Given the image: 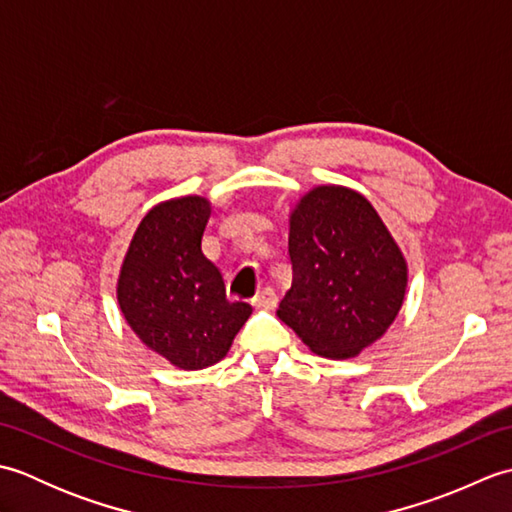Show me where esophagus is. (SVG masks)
Instances as JSON below:
<instances>
[{"label": "esophagus", "mask_w": 512, "mask_h": 512, "mask_svg": "<svg viewBox=\"0 0 512 512\" xmlns=\"http://www.w3.org/2000/svg\"><path fill=\"white\" fill-rule=\"evenodd\" d=\"M253 303L257 308H268V310H273L275 306H277V292L270 288V286H266V288H262L255 295V299H253Z\"/></svg>", "instance_id": "1"}]
</instances>
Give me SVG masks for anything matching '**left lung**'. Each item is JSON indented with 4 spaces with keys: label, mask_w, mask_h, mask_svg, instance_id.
Here are the masks:
<instances>
[{
    "label": "left lung",
    "mask_w": 512,
    "mask_h": 512,
    "mask_svg": "<svg viewBox=\"0 0 512 512\" xmlns=\"http://www.w3.org/2000/svg\"><path fill=\"white\" fill-rule=\"evenodd\" d=\"M292 288L277 317L314 354L352 358L394 323L407 262L376 209L347 187L312 189L290 213Z\"/></svg>",
    "instance_id": "left-lung-1"
}]
</instances>
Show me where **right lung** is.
Segmentation results:
<instances>
[{"mask_svg": "<svg viewBox=\"0 0 512 512\" xmlns=\"http://www.w3.org/2000/svg\"><path fill=\"white\" fill-rule=\"evenodd\" d=\"M211 202L200 195L154 206L138 224L118 277V306L138 339L180 369L222 361L253 308L228 301L202 253Z\"/></svg>", "mask_w": 512, "mask_h": 512, "instance_id": "obj_1", "label": "right lung"}]
</instances>
